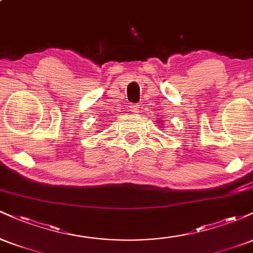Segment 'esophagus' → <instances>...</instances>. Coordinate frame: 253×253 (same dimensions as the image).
<instances>
[{
	"label": "esophagus",
	"mask_w": 253,
	"mask_h": 253,
	"mask_svg": "<svg viewBox=\"0 0 253 253\" xmlns=\"http://www.w3.org/2000/svg\"><path fill=\"white\" fill-rule=\"evenodd\" d=\"M139 108H140V107H139V104H130L129 106V110L133 113V114L139 113Z\"/></svg>",
	"instance_id": "esophagus-1"
}]
</instances>
